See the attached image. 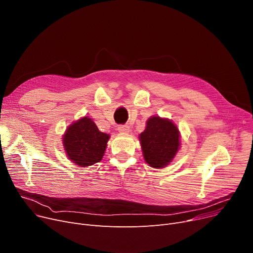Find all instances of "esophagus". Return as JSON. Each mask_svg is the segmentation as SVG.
<instances>
[{"label":"esophagus","instance_id":"esophagus-1","mask_svg":"<svg viewBox=\"0 0 253 253\" xmlns=\"http://www.w3.org/2000/svg\"><path fill=\"white\" fill-rule=\"evenodd\" d=\"M118 130L120 133H123V134H126L128 133V132L130 131V128L128 125H119L118 126Z\"/></svg>","mask_w":253,"mask_h":253}]
</instances>
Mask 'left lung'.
<instances>
[{
    "instance_id": "1",
    "label": "left lung",
    "mask_w": 253,
    "mask_h": 253,
    "mask_svg": "<svg viewBox=\"0 0 253 253\" xmlns=\"http://www.w3.org/2000/svg\"><path fill=\"white\" fill-rule=\"evenodd\" d=\"M139 139L144 160L154 168H163L176 155L179 148V132L169 120L152 117Z\"/></svg>"
}]
</instances>
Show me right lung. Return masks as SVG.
I'll return each mask as SVG.
<instances>
[{"label":"right lung","mask_w":253,"mask_h":253,"mask_svg":"<svg viewBox=\"0 0 253 253\" xmlns=\"http://www.w3.org/2000/svg\"><path fill=\"white\" fill-rule=\"evenodd\" d=\"M109 138L110 135L99 131L90 118L84 117L66 130L63 147L71 161L87 167L101 160Z\"/></svg>","instance_id":"obj_1"}]
</instances>
